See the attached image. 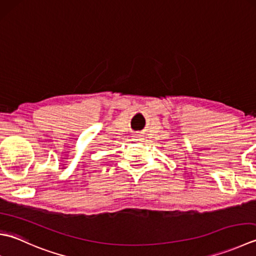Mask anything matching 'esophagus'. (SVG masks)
I'll return each mask as SVG.
<instances>
[{
    "instance_id": "1",
    "label": "esophagus",
    "mask_w": 256,
    "mask_h": 256,
    "mask_svg": "<svg viewBox=\"0 0 256 256\" xmlns=\"http://www.w3.org/2000/svg\"><path fill=\"white\" fill-rule=\"evenodd\" d=\"M134 141H141L142 140V135H140V134H136V136H134Z\"/></svg>"
}]
</instances>
